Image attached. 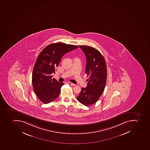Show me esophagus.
<instances>
[{"instance_id":"esophagus-1","label":"esophagus","mask_w":150,"mask_h":150,"mask_svg":"<svg viewBox=\"0 0 150 150\" xmlns=\"http://www.w3.org/2000/svg\"><path fill=\"white\" fill-rule=\"evenodd\" d=\"M67 83L68 84H69V85H70L71 86H75V84H73V83H71V82H67Z\"/></svg>"}]
</instances>
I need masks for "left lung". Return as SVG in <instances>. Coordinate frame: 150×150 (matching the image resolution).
<instances>
[{
  "label": "left lung",
  "instance_id": "1",
  "mask_svg": "<svg viewBox=\"0 0 150 150\" xmlns=\"http://www.w3.org/2000/svg\"><path fill=\"white\" fill-rule=\"evenodd\" d=\"M86 57L85 74L88 77L86 88H82L77 99L88 106L98 100L104 90L107 79L106 64L98 50L89 46H79Z\"/></svg>",
  "mask_w": 150,
  "mask_h": 150
}]
</instances>
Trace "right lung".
Masks as SVG:
<instances>
[{
	"label": "right lung",
	"mask_w": 150,
	"mask_h": 150,
	"mask_svg": "<svg viewBox=\"0 0 150 150\" xmlns=\"http://www.w3.org/2000/svg\"><path fill=\"white\" fill-rule=\"evenodd\" d=\"M73 45L57 43L46 47L39 54L33 70L32 82L34 91L40 101L50 103L59 96L63 82L52 79L64 54L78 48Z\"/></svg>",
	"instance_id": "1"
}]
</instances>
